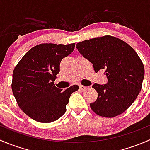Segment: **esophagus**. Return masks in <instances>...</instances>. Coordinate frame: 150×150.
Masks as SVG:
<instances>
[{"mask_svg":"<svg viewBox=\"0 0 150 150\" xmlns=\"http://www.w3.org/2000/svg\"><path fill=\"white\" fill-rule=\"evenodd\" d=\"M79 88H80V89H81V91H85V90H86V89L88 88V87H87V86H82V85H80Z\"/></svg>","mask_w":150,"mask_h":150,"instance_id":"34e87169","label":"esophagus"}]
</instances>
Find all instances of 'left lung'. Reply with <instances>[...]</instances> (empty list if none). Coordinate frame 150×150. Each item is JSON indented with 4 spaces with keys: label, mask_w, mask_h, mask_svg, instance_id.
I'll return each instance as SVG.
<instances>
[{
    "label": "left lung",
    "mask_w": 150,
    "mask_h": 150,
    "mask_svg": "<svg viewBox=\"0 0 150 150\" xmlns=\"http://www.w3.org/2000/svg\"><path fill=\"white\" fill-rule=\"evenodd\" d=\"M77 49L93 64L96 72L105 69L107 84L95 83L97 99L90 104L98 115L113 117L122 114L136 100L142 87L144 67L134 48L110 35L80 42Z\"/></svg>",
    "instance_id": "obj_1"
}]
</instances>
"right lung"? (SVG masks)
<instances>
[{
	"mask_svg": "<svg viewBox=\"0 0 150 150\" xmlns=\"http://www.w3.org/2000/svg\"><path fill=\"white\" fill-rule=\"evenodd\" d=\"M75 43H42L29 50L15 67L11 88L21 110L40 122H54L66 112V105L77 85L65 91L54 82L59 72L60 62L73 51Z\"/></svg>",
	"mask_w": 150,
	"mask_h": 150,
	"instance_id": "1",
	"label": "right lung"
}]
</instances>
